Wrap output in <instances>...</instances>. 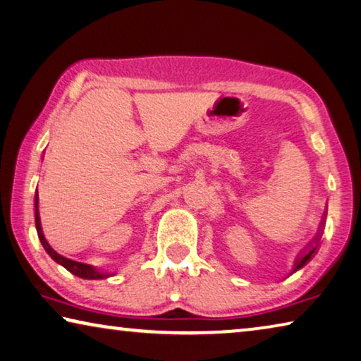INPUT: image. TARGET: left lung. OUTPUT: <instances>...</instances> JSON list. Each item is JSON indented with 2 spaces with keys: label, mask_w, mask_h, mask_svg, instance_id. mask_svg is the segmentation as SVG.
I'll use <instances>...</instances> for the list:
<instances>
[{
  "label": "left lung",
  "mask_w": 361,
  "mask_h": 361,
  "mask_svg": "<svg viewBox=\"0 0 361 361\" xmlns=\"http://www.w3.org/2000/svg\"><path fill=\"white\" fill-rule=\"evenodd\" d=\"M319 239H322V233H318L317 238H314L313 241L308 244L307 250H304V252H302L299 257H297V260L294 263V271H297V270H299V268L304 267L305 263L312 259L313 254H314V250H317L318 245H319Z\"/></svg>",
  "instance_id": "1"
}]
</instances>
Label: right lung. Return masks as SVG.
<instances>
[{
    "label": "right lung",
    "mask_w": 361,
    "mask_h": 361,
    "mask_svg": "<svg viewBox=\"0 0 361 361\" xmlns=\"http://www.w3.org/2000/svg\"><path fill=\"white\" fill-rule=\"evenodd\" d=\"M35 225H37L38 238H39V241H42L44 250H47V252L51 257H53V260H56L57 263H61V265L64 267L66 270H68V271L73 273V274H77V276H80V278H85V279H102V278H107L109 276L107 273H99L98 270H94L93 267L87 265V263L66 259V257H62V255L57 254L56 250L47 243V239H44V236H43L42 221H39V214H38V194H35Z\"/></svg>",
    "instance_id": "1"
}]
</instances>
